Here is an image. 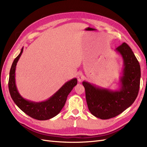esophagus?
<instances>
[{
    "instance_id": "34e87169",
    "label": "esophagus",
    "mask_w": 147,
    "mask_h": 147,
    "mask_svg": "<svg viewBox=\"0 0 147 147\" xmlns=\"http://www.w3.org/2000/svg\"><path fill=\"white\" fill-rule=\"evenodd\" d=\"M77 76V78H78V81L79 82H82V80H83L84 79V76L82 72H78Z\"/></svg>"
}]
</instances>
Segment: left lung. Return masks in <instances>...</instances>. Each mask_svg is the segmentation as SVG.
<instances>
[{
  "label": "left lung",
  "instance_id": "left-lung-1",
  "mask_svg": "<svg viewBox=\"0 0 147 147\" xmlns=\"http://www.w3.org/2000/svg\"><path fill=\"white\" fill-rule=\"evenodd\" d=\"M115 51L121 56L123 61L117 89L113 90L86 81L82 82L89 110L101 119L113 118L129 107L137 98L139 90L140 66L131 48L123 43Z\"/></svg>",
  "mask_w": 147,
  "mask_h": 147
}]
</instances>
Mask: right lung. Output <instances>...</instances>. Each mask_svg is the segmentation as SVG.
Listing matches in <instances>:
<instances>
[{
	"label": "right lung",
	"mask_w": 147,
	"mask_h": 147,
	"mask_svg": "<svg viewBox=\"0 0 147 147\" xmlns=\"http://www.w3.org/2000/svg\"><path fill=\"white\" fill-rule=\"evenodd\" d=\"M23 51V47L21 48L19 55L13 62L10 70L8 88L10 96L16 105L29 117L38 120L51 119L56 116L64 107L69 94L77 85V79L74 78L67 82L54 94L44 101L34 102L24 99L18 90L15 80L16 64Z\"/></svg>",
	"instance_id": "add662e5"
}]
</instances>
